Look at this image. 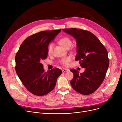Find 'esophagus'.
I'll return each instance as SVG.
<instances>
[{"mask_svg":"<svg viewBox=\"0 0 122 122\" xmlns=\"http://www.w3.org/2000/svg\"><path fill=\"white\" fill-rule=\"evenodd\" d=\"M69 71V69H63V70H62V71L63 73H66V72H68Z\"/></svg>","mask_w":122,"mask_h":122,"instance_id":"34e87169","label":"esophagus"}]
</instances>
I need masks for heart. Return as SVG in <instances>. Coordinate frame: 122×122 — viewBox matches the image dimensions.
Masks as SVG:
<instances>
[{"label": "heart", "instance_id": "obj_1", "mask_svg": "<svg viewBox=\"0 0 122 122\" xmlns=\"http://www.w3.org/2000/svg\"><path fill=\"white\" fill-rule=\"evenodd\" d=\"M59 43L63 47H64L66 49L70 48L72 44V40L70 39V38L67 37H64L61 38V39L59 41ZM53 48H54L53 43H51L49 45L47 48V53L49 55H51L52 54L53 52ZM71 60V58L69 56H68L63 58L60 61V63L62 65L67 67L69 65V62Z\"/></svg>", "mask_w": 122, "mask_h": 122}]
</instances>
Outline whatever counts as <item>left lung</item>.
Instances as JSON below:
<instances>
[{"mask_svg":"<svg viewBox=\"0 0 122 122\" xmlns=\"http://www.w3.org/2000/svg\"><path fill=\"white\" fill-rule=\"evenodd\" d=\"M76 41V61H79L85 71L79 74L75 69L70 81L73 88L79 93L88 95L94 92L104 81L109 67L108 52L98 38L91 32L71 28L62 30Z\"/></svg>","mask_w":122,"mask_h":122,"instance_id":"1","label":"left lung"}]
</instances>
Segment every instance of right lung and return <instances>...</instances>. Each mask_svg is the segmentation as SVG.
<instances>
[{"instance_id":"right-lung-1","label":"right lung","mask_w":122,"mask_h":122,"mask_svg":"<svg viewBox=\"0 0 122 122\" xmlns=\"http://www.w3.org/2000/svg\"><path fill=\"white\" fill-rule=\"evenodd\" d=\"M61 30L42 31L29 36L16 55V73L23 85L33 94L42 96L52 91L62 74L57 68L46 72L41 63L47 56L49 43Z\"/></svg>"}]
</instances>
